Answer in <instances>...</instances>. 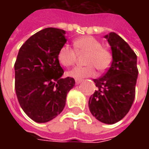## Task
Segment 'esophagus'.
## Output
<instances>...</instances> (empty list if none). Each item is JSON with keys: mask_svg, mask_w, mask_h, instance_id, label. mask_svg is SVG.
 Here are the masks:
<instances>
[{"mask_svg": "<svg viewBox=\"0 0 149 149\" xmlns=\"http://www.w3.org/2000/svg\"><path fill=\"white\" fill-rule=\"evenodd\" d=\"M81 82H82V79H75V83H76V84H79Z\"/></svg>", "mask_w": 149, "mask_h": 149, "instance_id": "1", "label": "esophagus"}]
</instances>
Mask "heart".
Segmentation results:
<instances>
[{"instance_id":"obj_1","label":"heart","mask_w":149,"mask_h":149,"mask_svg":"<svg viewBox=\"0 0 149 149\" xmlns=\"http://www.w3.org/2000/svg\"><path fill=\"white\" fill-rule=\"evenodd\" d=\"M74 47L78 54L87 53L84 63L89 65L76 66L67 71L69 77L76 79L90 77L95 74V67L99 71H104L109 66L111 54L107 49L102 48V44L92 36H83L74 40ZM57 58L60 65L65 67L72 65L76 60V53L69 45L61 46Z\"/></svg>"}]
</instances>
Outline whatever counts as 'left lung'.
<instances>
[{"label":"left lung","mask_w":149,"mask_h":149,"mask_svg":"<svg viewBox=\"0 0 149 149\" xmlns=\"http://www.w3.org/2000/svg\"><path fill=\"white\" fill-rule=\"evenodd\" d=\"M112 50L109 69L94 82L97 90L89 100L92 115L104 123L120 121L134 103L139 70L137 55L129 44L114 32L104 36Z\"/></svg>","instance_id":"8db88e82"}]
</instances>
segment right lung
I'll use <instances>...</instances> for the list:
<instances>
[{
  "label": "right lung",
  "mask_w": 149,
  "mask_h": 149,
  "mask_svg": "<svg viewBox=\"0 0 149 149\" xmlns=\"http://www.w3.org/2000/svg\"><path fill=\"white\" fill-rule=\"evenodd\" d=\"M65 31L45 28L20 47L15 63V89L21 109L36 123H46L63 111L73 78H62L57 58L67 40Z\"/></svg>",
  "instance_id": "1"
}]
</instances>
